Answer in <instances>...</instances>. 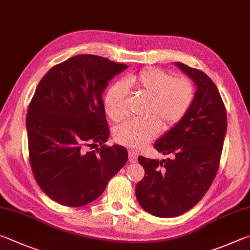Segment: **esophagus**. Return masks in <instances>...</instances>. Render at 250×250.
Wrapping results in <instances>:
<instances>
[{
  "label": "esophagus",
  "mask_w": 250,
  "mask_h": 250,
  "mask_svg": "<svg viewBox=\"0 0 250 250\" xmlns=\"http://www.w3.org/2000/svg\"><path fill=\"white\" fill-rule=\"evenodd\" d=\"M129 153V162L130 163H135L137 162V158H138V152L132 151V149H130L128 152Z\"/></svg>",
  "instance_id": "obj_1"
}]
</instances>
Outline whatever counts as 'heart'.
<instances>
[{
    "label": "heart",
    "mask_w": 250,
    "mask_h": 250,
    "mask_svg": "<svg viewBox=\"0 0 250 250\" xmlns=\"http://www.w3.org/2000/svg\"><path fill=\"white\" fill-rule=\"evenodd\" d=\"M125 84L148 97L147 119L128 121L115 129L113 137L119 144L139 148L146 145L163 129H170L186 116L194 99L193 85L186 76H171L156 67H148L130 75ZM107 115L115 122L128 116L125 86L117 83L108 90L104 101Z\"/></svg>",
    "instance_id": "heart-1"
}]
</instances>
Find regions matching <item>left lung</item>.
<instances>
[{
    "instance_id": "obj_1",
    "label": "left lung",
    "mask_w": 250,
    "mask_h": 250,
    "mask_svg": "<svg viewBox=\"0 0 250 250\" xmlns=\"http://www.w3.org/2000/svg\"><path fill=\"white\" fill-rule=\"evenodd\" d=\"M175 64L197 86L193 103L183 119L154 144L169 157L138 158L145 176L135 196L145 211L158 217L184 214L203 198L219 169L228 128L225 106L212 80L184 63Z\"/></svg>"
}]
</instances>
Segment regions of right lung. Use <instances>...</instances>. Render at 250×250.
Here are the masks:
<instances>
[{
  "instance_id": "1",
  "label": "right lung",
  "mask_w": 250,
  "mask_h": 250,
  "mask_svg": "<svg viewBox=\"0 0 250 250\" xmlns=\"http://www.w3.org/2000/svg\"><path fill=\"white\" fill-rule=\"evenodd\" d=\"M126 67L79 54L39 82L26 117L29 161L39 187L53 201L66 207L93 202L128 161L125 147L104 144L109 129L103 103L108 82Z\"/></svg>"
}]
</instances>
